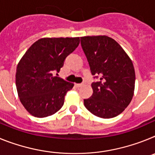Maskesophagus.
<instances>
[{
	"instance_id": "obj_1",
	"label": "esophagus",
	"mask_w": 155,
	"mask_h": 155,
	"mask_svg": "<svg viewBox=\"0 0 155 155\" xmlns=\"http://www.w3.org/2000/svg\"><path fill=\"white\" fill-rule=\"evenodd\" d=\"M76 86L77 87H81V86H83V84H76Z\"/></svg>"
}]
</instances>
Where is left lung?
<instances>
[{"mask_svg": "<svg viewBox=\"0 0 155 155\" xmlns=\"http://www.w3.org/2000/svg\"><path fill=\"white\" fill-rule=\"evenodd\" d=\"M90 66L93 94L84 99L86 109L103 119L113 118L130 103L135 86L134 64L118 42L106 35L81 37Z\"/></svg>", "mask_w": 155, "mask_h": 155, "instance_id": "obj_1", "label": "left lung"}]
</instances>
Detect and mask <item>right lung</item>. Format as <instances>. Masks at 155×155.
I'll return each instance as SVG.
<instances>
[{"label": "right lung", "mask_w": 155, "mask_h": 155, "mask_svg": "<svg viewBox=\"0 0 155 155\" xmlns=\"http://www.w3.org/2000/svg\"><path fill=\"white\" fill-rule=\"evenodd\" d=\"M80 38H42L31 45L17 66L16 87L21 104L31 115L43 118L62 108L73 83L54 77Z\"/></svg>", "instance_id": "right-lung-1"}]
</instances>
